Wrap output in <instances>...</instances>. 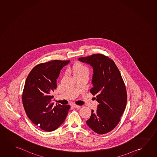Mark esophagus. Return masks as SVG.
I'll use <instances>...</instances> for the list:
<instances>
[{
    "mask_svg": "<svg viewBox=\"0 0 157 157\" xmlns=\"http://www.w3.org/2000/svg\"><path fill=\"white\" fill-rule=\"evenodd\" d=\"M72 106L74 108L79 109L81 108V106H79V105H76V104H72Z\"/></svg>",
    "mask_w": 157,
    "mask_h": 157,
    "instance_id": "34e87169",
    "label": "esophagus"
}]
</instances>
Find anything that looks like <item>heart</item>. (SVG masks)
I'll list each match as a JSON object with an SVG mask.
<instances>
[{
  "instance_id": "1",
  "label": "heart",
  "mask_w": 157,
  "mask_h": 157,
  "mask_svg": "<svg viewBox=\"0 0 157 157\" xmlns=\"http://www.w3.org/2000/svg\"><path fill=\"white\" fill-rule=\"evenodd\" d=\"M71 72L74 76L82 75H88L89 73V69L87 66L81 63H78L73 66L71 68Z\"/></svg>"
}]
</instances>
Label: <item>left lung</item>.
Instances as JSON below:
<instances>
[{
    "instance_id": "8db88e82",
    "label": "left lung",
    "mask_w": 157,
    "mask_h": 157,
    "mask_svg": "<svg viewBox=\"0 0 157 157\" xmlns=\"http://www.w3.org/2000/svg\"><path fill=\"white\" fill-rule=\"evenodd\" d=\"M78 60L93 68V86L90 91L99 103L96 111L92 110L86 124L97 134L108 133L118 124L127 104V92L121 73L114 61L103 54H93Z\"/></svg>"
}]
</instances>
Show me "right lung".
<instances>
[{
    "label": "right lung",
    "mask_w": 157,
    "mask_h": 157,
    "mask_svg": "<svg viewBox=\"0 0 157 157\" xmlns=\"http://www.w3.org/2000/svg\"><path fill=\"white\" fill-rule=\"evenodd\" d=\"M70 60H52L34 67L27 78L22 101L27 115L42 130H56L65 120L70 106L56 104L51 93L57 87L61 70Z\"/></svg>",
    "instance_id": "obj_1"
}]
</instances>
